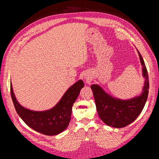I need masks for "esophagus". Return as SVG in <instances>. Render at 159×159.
<instances>
[{
	"mask_svg": "<svg viewBox=\"0 0 159 159\" xmlns=\"http://www.w3.org/2000/svg\"><path fill=\"white\" fill-rule=\"evenodd\" d=\"M86 78V79H85V80H87V78Z\"/></svg>",
	"mask_w": 159,
	"mask_h": 159,
	"instance_id": "esophagus-1",
	"label": "esophagus"
}]
</instances>
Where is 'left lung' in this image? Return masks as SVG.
<instances>
[{
	"mask_svg": "<svg viewBox=\"0 0 159 159\" xmlns=\"http://www.w3.org/2000/svg\"><path fill=\"white\" fill-rule=\"evenodd\" d=\"M137 52L143 66V76L145 78L140 95L123 100L113 98L98 84L91 85L99 116L107 125L115 128L125 127L137 118L145 107L149 88L148 72L142 56Z\"/></svg>",
	"mask_w": 159,
	"mask_h": 159,
	"instance_id": "8db88e82",
	"label": "left lung"
}]
</instances>
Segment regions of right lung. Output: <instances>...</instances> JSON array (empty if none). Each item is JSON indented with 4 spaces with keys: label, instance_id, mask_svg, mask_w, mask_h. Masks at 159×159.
Segmentation results:
<instances>
[{
    "label": "right lung",
    "instance_id": "obj_1",
    "mask_svg": "<svg viewBox=\"0 0 159 159\" xmlns=\"http://www.w3.org/2000/svg\"><path fill=\"white\" fill-rule=\"evenodd\" d=\"M84 86L82 80L78 81L66 91L54 107L43 111H35L22 107L13 92L12 84L11 93L18 115L28 127L46 135H56L68 126L72 106Z\"/></svg>",
    "mask_w": 159,
    "mask_h": 159
}]
</instances>
